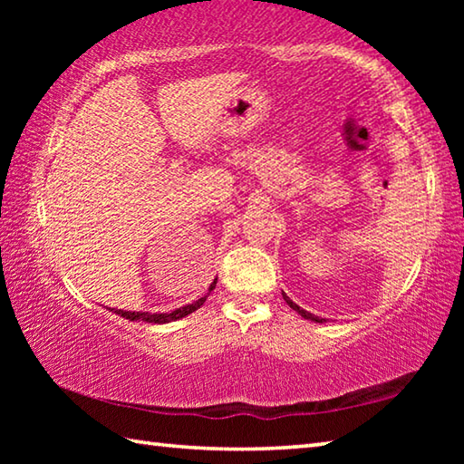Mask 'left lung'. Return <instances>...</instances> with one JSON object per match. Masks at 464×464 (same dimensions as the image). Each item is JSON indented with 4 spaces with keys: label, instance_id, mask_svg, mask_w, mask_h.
<instances>
[{
    "label": "left lung",
    "instance_id": "8db88e82",
    "mask_svg": "<svg viewBox=\"0 0 464 464\" xmlns=\"http://www.w3.org/2000/svg\"><path fill=\"white\" fill-rule=\"evenodd\" d=\"M282 298H285V301H286V304H288V307L290 309H295L296 313H298V315H301V317H304V319H311V321H315V324H324V321L325 319H321V317H317V315H313V313H309V311H304V309H301V307H298V304L296 303H293V301H290V298L286 296V293H282Z\"/></svg>",
    "mask_w": 464,
    "mask_h": 464
}]
</instances>
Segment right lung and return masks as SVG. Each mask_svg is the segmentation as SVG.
<instances>
[{
    "label": "right lung",
    "mask_w": 464,
    "mask_h": 464,
    "mask_svg": "<svg viewBox=\"0 0 464 464\" xmlns=\"http://www.w3.org/2000/svg\"><path fill=\"white\" fill-rule=\"evenodd\" d=\"M215 286H217V278L210 282L208 293L200 296L198 301H194L190 304H186V307H179V309L171 311V313H143V311L139 313V311H119V309L112 311V313L121 315L122 319H129V321H145V324H169V321H178V319H182L186 315H190V313H194L196 309H200V304H204L207 296L210 295V290H215Z\"/></svg>",
    "instance_id": "right-lung-1"
}]
</instances>
